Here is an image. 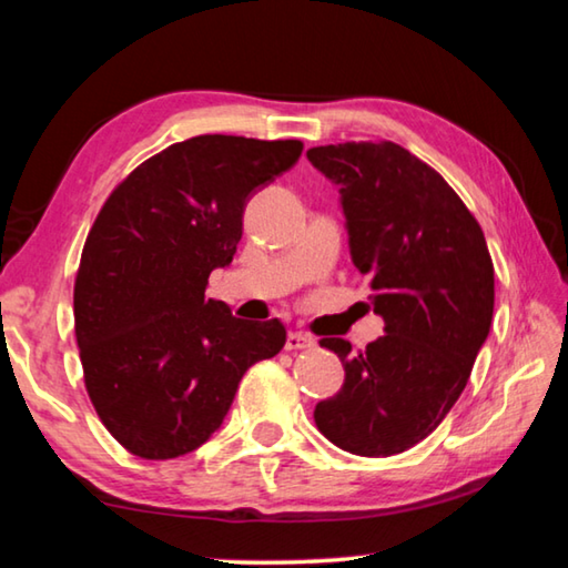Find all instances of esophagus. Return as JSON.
<instances>
[{"mask_svg": "<svg viewBox=\"0 0 568 568\" xmlns=\"http://www.w3.org/2000/svg\"><path fill=\"white\" fill-rule=\"evenodd\" d=\"M315 341L311 335H305L301 331H291L285 338V351H305V348H313Z\"/></svg>", "mask_w": 568, "mask_h": 568, "instance_id": "1", "label": "esophagus"}]
</instances>
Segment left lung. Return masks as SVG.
I'll return each mask as SVG.
<instances>
[{
  "mask_svg": "<svg viewBox=\"0 0 568 568\" xmlns=\"http://www.w3.org/2000/svg\"><path fill=\"white\" fill-rule=\"evenodd\" d=\"M341 185L351 255L368 277L386 335L338 353L345 381L315 406V426L355 456L403 454L436 430L464 393L494 318V263L456 190L396 142L307 150Z\"/></svg>",
  "mask_w": 568,
  "mask_h": 568,
  "instance_id": "1",
  "label": "left lung"
}]
</instances>
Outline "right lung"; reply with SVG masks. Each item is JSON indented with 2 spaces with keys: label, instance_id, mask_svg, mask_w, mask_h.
I'll return each instance as SVG.
<instances>
[{
  "label": "right lung",
  "instance_id": "add662e5",
  "mask_svg": "<svg viewBox=\"0 0 568 568\" xmlns=\"http://www.w3.org/2000/svg\"><path fill=\"white\" fill-rule=\"evenodd\" d=\"M301 152V140L197 134L134 168L94 217L74 277V338L92 406L132 456L203 446L243 373L285 345L281 321H240L205 285L233 261L247 197Z\"/></svg>",
  "mask_w": 568,
  "mask_h": 568
}]
</instances>
